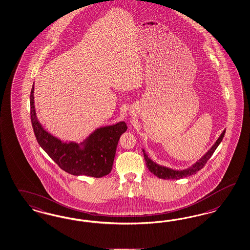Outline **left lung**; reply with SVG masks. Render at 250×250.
<instances>
[{
    "label": "left lung",
    "mask_w": 250,
    "mask_h": 250,
    "mask_svg": "<svg viewBox=\"0 0 250 250\" xmlns=\"http://www.w3.org/2000/svg\"><path fill=\"white\" fill-rule=\"evenodd\" d=\"M224 134H225V129L223 131V133L220 135V137L216 140L215 143L207 151L204 155L202 156L195 164H192L191 166H189L188 168L183 169V170H173L172 168L165 167V166H163V165L156 164L146 154V150L144 148H142L143 153H144V158H145L146 167L149 170V172H152L157 177H159L161 179H165V180L166 179L167 180L168 179H175V180H177V179H181V178H185V177L190 176V175L196 173L199 170H201L205 166L207 162L210 159V157L214 153L216 148L218 147V146L220 145V143L222 142V140H223V138L224 137Z\"/></svg>",
    "instance_id": "left-lung-1"
}]
</instances>
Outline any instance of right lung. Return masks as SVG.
<instances>
[{"mask_svg": "<svg viewBox=\"0 0 250 250\" xmlns=\"http://www.w3.org/2000/svg\"><path fill=\"white\" fill-rule=\"evenodd\" d=\"M30 115L35 137L44 151L73 175L101 178L112 171L118 141L127 130L125 122L97 127L80 143L63 141L44 128L36 114L34 83L30 93Z\"/></svg>", "mask_w": 250, "mask_h": 250, "instance_id": "obj_1", "label": "right lung"}]
</instances>
